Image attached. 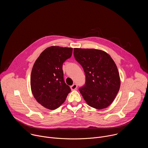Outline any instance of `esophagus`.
Masks as SVG:
<instances>
[{"instance_id": "obj_1", "label": "esophagus", "mask_w": 148, "mask_h": 148, "mask_svg": "<svg viewBox=\"0 0 148 148\" xmlns=\"http://www.w3.org/2000/svg\"><path fill=\"white\" fill-rule=\"evenodd\" d=\"M77 85L75 84H74L73 86H71V89L72 91L75 90H77Z\"/></svg>"}]
</instances>
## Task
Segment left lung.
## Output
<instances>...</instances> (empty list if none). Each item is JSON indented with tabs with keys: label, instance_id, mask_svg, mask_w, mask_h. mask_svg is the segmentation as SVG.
<instances>
[{
	"label": "left lung",
	"instance_id": "8db88e82",
	"mask_svg": "<svg viewBox=\"0 0 148 148\" xmlns=\"http://www.w3.org/2000/svg\"><path fill=\"white\" fill-rule=\"evenodd\" d=\"M74 55L86 74V84L79 89L84 100L97 110L107 108L121 86L114 61L107 53L94 49L74 48Z\"/></svg>",
	"mask_w": 148,
	"mask_h": 148
}]
</instances>
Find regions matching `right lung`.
<instances>
[{"label":"right lung","instance_id":"right-lung-1","mask_svg":"<svg viewBox=\"0 0 148 148\" xmlns=\"http://www.w3.org/2000/svg\"><path fill=\"white\" fill-rule=\"evenodd\" d=\"M72 53L73 48L51 46L34 62L30 76L31 90L36 100L47 109L58 108L71 91L64 81L62 67Z\"/></svg>","mask_w":148,"mask_h":148}]
</instances>
